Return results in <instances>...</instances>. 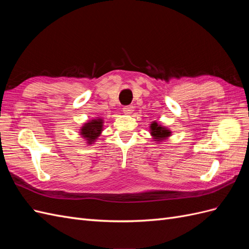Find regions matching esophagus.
Returning a JSON list of instances; mask_svg holds the SVG:
<instances>
[{
  "instance_id": "esophagus-1",
  "label": "esophagus",
  "mask_w": 249,
  "mask_h": 249,
  "mask_svg": "<svg viewBox=\"0 0 249 249\" xmlns=\"http://www.w3.org/2000/svg\"><path fill=\"white\" fill-rule=\"evenodd\" d=\"M133 107L132 106H125L124 107V114H132Z\"/></svg>"
}]
</instances>
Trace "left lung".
<instances>
[{"instance_id": "1", "label": "left lung", "mask_w": 249, "mask_h": 249, "mask_svg": "<svg viewBox=\"0 0 249 249\" xmlns=\"http://www.w3.org/2000/svg\"><path fill=\"white\" fill-rule=\"evenodd\" d=\"M150 134L153 135L154 139L158 140V141H161L166 139L167 137L170 136L171 132L169 130H167L165 126H161L160 124H158L157 123H153L150 124Z\"/></svg>"}]
</instances>
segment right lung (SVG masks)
Listing matches in <instances>:
<instances>
[{"label": "right lung", "mask_w": 249, "mask_h": 249, "mask_svg": "<svg viewBox=\"0 0 249 249\" xmlns=\"http://www.w3.org/2000/svg\"><path fill=\"white\" fill-rule=\"evenodd\" d=\"M103 120L101 118H97L90 120L89 123L81 127V135L86 138L88 144H92V142H94V140L100 136L103 131Z\"/></svg>", "instance_id": "obj_1"}]
</instances>
